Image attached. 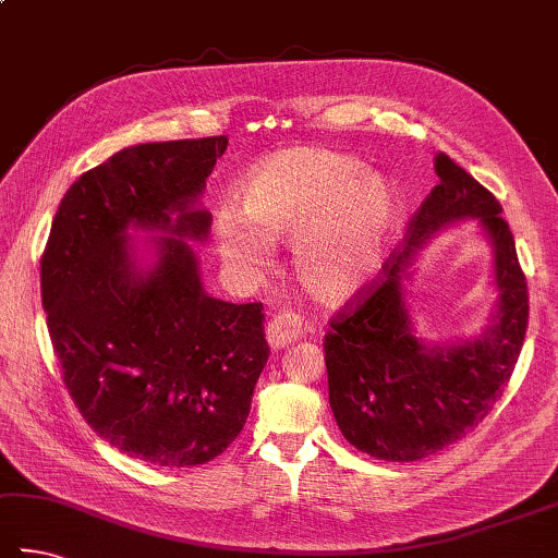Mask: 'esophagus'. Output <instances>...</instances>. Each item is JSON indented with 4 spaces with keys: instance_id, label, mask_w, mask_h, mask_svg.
I'll list each match as a JSON object with an SVG mask.
<instances>
[{
    "instance_id": "34e87169",
    "label": "esophagus",
    "mask_w": 558,
    "mask_h": 558,
    "mask_svg": "<svg viewBox=\"0 0 558 558\" xmlns=\"http://www.w3.org/2000/svg\"><path fill=\"white\" fill-rule=\"evenodd\" d=\"M302 319L295 312H278L272 314L266 324V337L270 349H286L288 343L298 341L302 337Z\"/></svg>"
}]
</instances>
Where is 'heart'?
<instances>
[{"label":"heart","instance_id":"obj_1","mask_svg":"<svg viewBox=\"0 0 558 558\" xmlns=\"http://www.w3.org/2000/svg\"><path fill=\"white\" fill-rule=\"evenodd\" d=\"M359 158L329 148H286L251 170L241 211L221 209V256L241 276L270 268V241H295L292 263L312 298L343 302L376 272L388 241L395 195Z\"/></svg>","mask_w":558,"mask_h":558}]
</instances>
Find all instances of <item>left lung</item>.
Instances as JSON below:
<instances>
[{"instance_id": "left-lung-1", "label": "left lung", "mask_w": 558, "mask_h": 558, "mask_svg": "<svg viewBox=\"0 0 558 558\" xmlns=\"http://www.w3.org/2000/svg\"><path fill=\"white\" fill-rule=\"evenodd\" d=\"M434 170L439 185L410 217L400 244L324 333L339 429L359 451L383 461L427 459L478 427L508 388L530 322L526 276L500 202L447 154L434 156ZM471 216L494 241L501 307L485 338L427 350L409 329L401 268L434 230Z\"/></svg>"}]
</instances>
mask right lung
<instances>
[{"label": "right lung", "mask_w": 558, "mask_h": 558, "mask_svg": "<svg viewBox=\"0 0 558 558\" xmlns=\"http://www.w3.org/2000/svg\"><path fill=\"white\" fill-rule=\"evenodd\" d=\"M227 144L207 136L119 150L70 185L40 256V302L75 408L111 447L168 469L217 459L244 429L270 353L266 314L260 302L209 298L195 253L175 236L158 241L144 276L124 231L205 236L209 215L192 207Z\"/></svg>", "instance_id": "obj_1"}]
</instances>
